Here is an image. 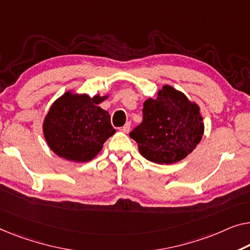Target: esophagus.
Returning <instances> with one entry per match:
<instances>
[{"mask_svg":"<svg viewBox=\"0 0 250 250\" xmlns=\"http://www.w3.org/2000/svg\"><path fill=\"white\" fill-rule=\"evenodd\" d=\"M130 125H131V124H130V122H126V124H125L124 126H122L121 130H122V131H124V132L128 133V132L130 131Z\"/></svg>","mask_w":250,"mask_h":250,"instance_id":"34e87169","label":"esophagus"}]
</instances>
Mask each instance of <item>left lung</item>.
<instances>
[{
    "mask_svg": "<svg viewBox=\"0 0 250 250\" xmlns=\"http://www.w3.org/2000/svg\"><path fill=\"white\" fill-rule=\"evenodd\" d=\"M143 122L130 132L140 154L156 164H173L194 150L204 132L196 103L169 85L144 103Z\"/></svg>",
    "mask_w": 250,
    "mask_h": 250,
    "instance_id": "8db88e82",
    "label": "left lung"
}]
</instances>
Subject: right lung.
<instances>
[{
    "label": "right lung",
    "mask_w": 250,
    "mask_h": 250,
    "mask_svg": "<svg viewBox=\"0 0 250 250\" xmlns=\"http://www.w3.org/2000/svg\"><path fill=\"white\" fill-rule=\"evenodd\" d=\"M107 96L66 92L50 106L42 130L48 146L59 157L75 163L92 161L114 135L110 114L99 106Z\"/></svg>",
    "instance_id": "1"
}]
</instances>
